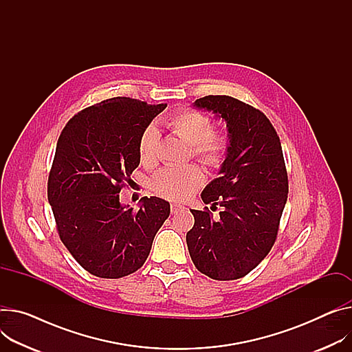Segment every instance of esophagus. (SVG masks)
<instances>
[{"label":"esophagus","instance_id":"34e87169","mask_svg":"<svg viewBox=\"0 0 352 352\" xmlns=\"http://www.w3.org/2000/svg\"><path fill=\"white\" fill-rule=\"evenodd\" d=\"M183 210H184V206H182V204H177V203L170 204V211H172V214H177V212H180V211H183Z\"/></svg>","mask_w":352,"mask_h":352}]
</instances>
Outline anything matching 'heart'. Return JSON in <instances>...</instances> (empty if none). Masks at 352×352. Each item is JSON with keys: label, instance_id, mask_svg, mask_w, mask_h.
<instances>
[{"label": "heart", "instance_id": "heart-1", "mask_svg": "<svg viewBox=\"0 0 352 352\" xmlns=\"http://www.w3.org/2000/svg\"><path fill=\"white\" fill-rule=\"evenodd\" d=\"M166 126L177 137L192 145L193 155L207 166H220L228 152V140L224 133L212 131L211 118L193 108L175 113ZM157 131L148 126L138 141V155L142 164L151 165L156 159ZM204 175L196 165L169 166L159 170L152 179L153 190L169 200H183L192 196L203 184Z\"/></svg>", "mask_w": 352, "mask_h": 352}]
</instances>
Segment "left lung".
Returning <instances> with one entry per match:
<instances>
[{
  "instance_id": "1",
  "label": "left lung",
  "mask_w": 352,
  "mask_h": 352,
  "mask_svg": "<svg viewBox=\"0 0 352 352\" xmlns=\"http://www.w3.org/2000/svg\"><path fill=\"white\" fill-rule=\"evenodd\" d=\"M196 107L212 111L228 126V152L201 193L208 207L190 210L195 226L186 241L195 266L215 280L244 278L272 250L287 200L289 180L276 129L258 108L230 96H206Z\"/></svg>"
}]
</instances>
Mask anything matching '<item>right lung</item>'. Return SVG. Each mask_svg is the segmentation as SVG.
<instances>
[{
    "instance_id": "1",
    "label": "right lung",
    "mask_w": 352,
    "mask_h": 352,
    "mask_svg": "<svg viewBox=\"0 0 352 352\" xmlns=\"http://www.w3.org/2000/svg\"><path fill=\"white\" fill-rule=\"evenodd\" d=\"M166 105L113 97L77 113L60 132L47 200L65 247L94 276L137 272L169 217V203L159 197H142L138 211L120 203L140 165L141 133Z\"/></svg>"
}]
</instances>
